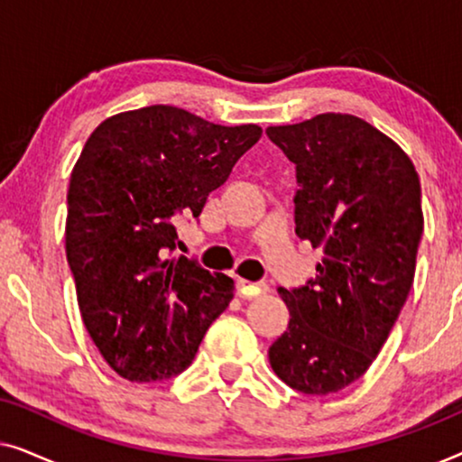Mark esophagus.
<instances>
[{
    "mask_svg": "<svg viewBox=\"0 0 462 462\" xmlns=\"http://www.w3.org/2000/svg\"><path fill=\"white\" fill-rule=\"evenodd\" d=\"M237 286H239V294H242L244 299H256V296L267 292V283L264 282L252 283L248 280H237Z\"/></svg>",
    "mask_w": 462,
    "mask_h": 462,
    "instance_id": "esophagus-1",
    "label": "esophagus"
}]
</instances>
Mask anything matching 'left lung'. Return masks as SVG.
<instances>
[{"instance_id":"1","label":"left lung","mask_w":462,"mask_h":462,"mask_svg":"<svg viewBox=\"0 0 462 462\" xmlns=\"http://www.w3.org/2000/svg\"><path fill=\"white\" fill-rule=\"evenodd\" d=\"M267 136L296 166V236L324 248L315 280L280 288L290 324L269 362L300 393H337L370 368L412 288L420 180L400 144L346 113Z\"/></svg>"}]
</instances>
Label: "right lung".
I'll use <instances>...</instances> for the list:
<instances>
[{"label":"right lung","instance_id":"right-lung-1","mask_svg":"<svg viewBox=\"0 0 462 462\" xmlns=\"http://www.w3.org/2000/svg\"><path fill=\"white\" fill-rule=\"evenodd\" d=\"M261 134L256 124L151 105L105 119L86 141L69 182L65 248L86 330L119 376L180 374L229 307L231 277L172 256L174 220L198 218Z\"/></svg>","mask_w":462,"mask_h":462}]
</instances>
